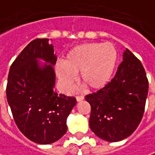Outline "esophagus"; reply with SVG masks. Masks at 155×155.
<instances>
[{"label":"esophagus","instance_id":"1","mask_svg":"<svg viewBox=\"0 0 155 155\" xmlns=\"http://www.w3.org/2000/svg\"><path fill=\"white\" fill-rule=\"evenodd\" d=\"M76 100H77V101H78V102L82 101L84 100V96H77V97H76Z\"/></svg>","mask_w":155,"mask_h":155}]
</instances>
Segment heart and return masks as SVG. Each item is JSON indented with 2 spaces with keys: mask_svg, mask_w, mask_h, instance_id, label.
Returning <instances> with one entry per match:
<instances>
[{
  "mask_svg": "<svg viewBox=\"0 0 155 155\" xmlns=\"http://www.w3.org/2000/svg\"><path fill=\"white\" fill-rule=\"evenodd\" d=\"M118 59L117 49L110 42L85 43L69 51L64 61L54 65L61 89L71 92L80 73V82L90 90H100L111 80Z\"/></svg>",
  "mask_w": 155,
  "mask_h": 155,
  "instance_id": "1",
  "label": "heart"
}]
</instances>
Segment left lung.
Returning a JSON list of instances; mask_svg holds the SVG:
<instances>
[{
  "instance_id": "1",
  "label": "left lung",
  "mask_w": 155,
  "mask_h": 155,
  "mask_svg": "<svg viewBox=\"0 0 155 155\" xmlns=\"http://www.w3.org/2000/svg\"><path fill=\"white\" fill-rule=\"evenodd\" d=\"M148 94V80L142 63L126 49L115 78L85 100L91 105L89 125L96 136L117 142L138 126Z\"/></svg>"
}]
</instances>
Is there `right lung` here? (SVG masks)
I'll use <instances>...</instances> for the list:
<instances>
[{
    "mask_svg": "<svg viewBox=\"0 0 155 155\" xmlns=\"http://www.w3.org/2000/svg\"><path fill=\"white\" fill-rule=\"evenodd\" d=\"M48 40L34 39L19 54L10 66L6 90L18 129L39 145L52 144L66 133L67 118L77 103L74 97L54 91L56 56Z\"/></svg>",
    "mask_w": 155,
    "mask_h": 155,
    "instance_id": "1",
    "label": "right lung"
}]
</instances>
